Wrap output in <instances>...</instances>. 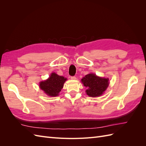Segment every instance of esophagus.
Instances as JSON below:
<instances>
[{"label":"esophagus","mask_w":146,"mask_h":146,"mask_svg":"<svg viewBox=\"0 0 146 146\" xmlns=\"http://www.w3.org/2000/svg\"><path fill=\"white\" fill-rule=\"evenodd\" d=\"M70 78H71L72 80H76V77H75V76H72V77H70Z\"/></svg>","instance_id":"obj_1"}]
</instances>
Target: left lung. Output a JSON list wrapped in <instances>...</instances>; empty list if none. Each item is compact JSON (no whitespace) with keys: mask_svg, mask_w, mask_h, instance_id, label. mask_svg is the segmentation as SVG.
I'll return each instance as SVG.
<instances>
[{"mask_svg":"<svg viewBox=\"0 0 146 146\" xmlns=\"http://www.w3.org/2000/svg\"><path fill=\"white\" fill-rule=\"evenodd\" d=\"M109 79L97 76L95 74H89L83 77L82 83L86 88V92L90 97H99L104 94L109 85Z\"/></svg>","mask_w":146,"mask_h":146,"instance_id":"8db88e82","label":"left lung"}]
</instances>
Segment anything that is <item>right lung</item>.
I'll list each match as a JSON object with an SVG mask.
<instances>
[{
  "label": "right lung",
  "mask_w": 146,
  "mask_h": 146,
  "mask_svg": "<svg viewBox=\"0 0 146 146\" xmlns=\"http://www.w3.org/2000/svg\"><path fill=\"white\" fill-rule=\"evenodd\" d=\"M66 80V78L60 76L56 73L53 72L47 80L39 83V88L47 96L56 97L59 95L60 92L63 88L64 82Z\"/></svg>",
  "instance_id": "obj_1"
}]
</instances>
